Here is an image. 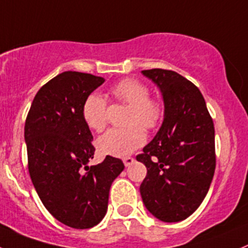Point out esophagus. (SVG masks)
I'll use <instances>...</instances> for the list:
<instances>
[{
	"mask_svg": "<svg viewBox=\"0 0 248 248\" xmlns=\"http://www.w3.org/2000/svg\"><path fill=\"white\" fill-rule=\"evenodd\" d=\"M134 161H135V159H134L133 157H130V155H129V157H124V158H123V162H124L125 167L131 166V164L134 163Z\"/></svg>",
	"mask_w": 248,
	"mask_h": 248,
	"instance_id": "obj_1",
	"label": "esophagus"
}]
</instances>
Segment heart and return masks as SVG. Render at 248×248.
Segmentation results:
<instances>
[{"label":"heart","mask_w":248,"mask_h":248,"mask_svg":"<svg viewBox=\"0 0 248 248\" xmlns=\"http://www.w3.org/2000/svg\"><path fill=\"white\" fill-rule=\"evenodd\" d=\"M110 95L118 102L129 105L125 119L129 126L110 129L98 138L96 146L102 155L126 157L145 143L142 128L147 131L159 128L164 117L163 103L150 97V87L134 78H125L113 85ZM81 114L91 130H103L107 124V100L100 93H90L82 103Z\"/></svg>","instance_id":"b5f03b06"}]
</instances>
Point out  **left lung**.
Listing matches in <instances>:
<instances>
[{"label":"left lung","instance_id":"obj_1","mask_svg":"<svg viewBox=\"0 0 248 248\" xmlns=\"http://www.w3.org/2000/svg\"><path fill=\"white\" fill-rule=\"evenodd\" d=\"M163 95L161 129L136 155L147 168L140 186L146 208L159 220L190 217L206 197L216 170L214 124L196 85L168 69L142 70Z\"/></svg>","mask_w":248,"mask_h":248}]
</instances>
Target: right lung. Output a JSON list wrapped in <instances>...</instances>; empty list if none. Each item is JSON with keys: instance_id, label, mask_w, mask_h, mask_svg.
Segmentation results:
<instances>
[{"instance_id": "1", "label": "right lung", "mask_w": 248, "mask_h": 248, "mask_svg": "<svg viewBox=\"0 0 248 248\" xmlns=\"http://www.w3.org/2000/svg\"><path fill=\"white\" fill-rule=\"evenodd\" d=\"M105 79L63 72L37 91L27 115L28 169L47 211L64 225L89 229L106 216L113 180L124 169L122 159L93 158V134L82 119L85 98Z\"/></svg>"}]
</instances>
